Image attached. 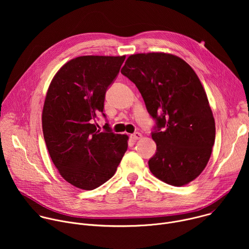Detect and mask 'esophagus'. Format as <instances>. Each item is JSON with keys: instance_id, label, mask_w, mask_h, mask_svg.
Listing matches in <instances>:
<instances>
[{"instance_id": "obj_1", "label": "esophagus", "mask_w": 249, "mask_h": 249, "mask_svg": "<svg viewBox=\"0 0 249 249\" xmlns=\"http://www.w3.org/2000/svg\"><path fill=\"white\" fill-rule=\"evenodd\" d=\"M142 138V134L140 133V132H135L134 134H132L131 135V139L132 140H139V139H141Z\"/></svg>"}]
</instances>
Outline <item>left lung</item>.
<instances>
[{
  "label": "left lung",
  "instance_id": "8db88e82",
  "mask_svg": "<svg viewBox=\"0 0 249 249\" xmlns=\"http://www.w3.org/2000/svg\"><path fill=\"white\" fill-rule=\"evenodd\" d=\"M121 73L136 85L156 121L157 152L149 160L150 170L169 185L191 182L206 167L216 137L214 116L194 70L177 56L148 53L131 55Z\"/></svg>",
  "mask_w": 249,
  "mask_h": 249
}]
</instances>
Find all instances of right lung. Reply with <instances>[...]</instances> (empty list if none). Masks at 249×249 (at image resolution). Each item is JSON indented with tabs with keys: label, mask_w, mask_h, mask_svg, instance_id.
Returning <instances> with one entry per match:
<instances>
[{
	"label": "right lung",
	"mask_w": 249,
	"mask_h": 249,
	"mask_svg": "<svg viewBox=\"0 0 249 249\" xmlns=\"http://www.w3.org/2000/svg\"><path fill=\"white\" fill-rule=\"evenodd\" d=\"M125 56H81L66 63L53 78L44 102L42 129L50 158L63 178L92 190L114 175L128 148V136L108 123L95 125L103 113L106 90L119 74Z\"/></svg>",
	"instance_id": "right-lung-1"
}]
</instances>
